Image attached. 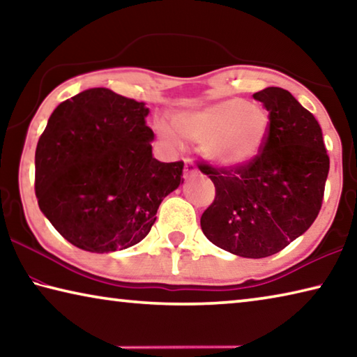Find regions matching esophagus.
Masks as SVG:
<instances>
[{"mask_svg": "<svg viewBox=\"0 0 357 357\" xmlns=\"http://www.w3.org/2000/svg\"><path fill=\"white\" fill-rule=\"evenodd\" d=\"M195 174H197L195 164H193L192 160H185V164H184V176L185 178H192V176H195Z\"/></svg>", "mask_w": 357, "mask_h": 357, "instance_id": "34e87169", "label": "esophagus"}]
</instances>
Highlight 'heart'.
Returning <instances> with one entry per match:
<instances>
[{"instance_id": "1", "label": "heart", "mask_w": 357, "mask_h": 357, "mask_svg": "<svg viewBox=\"0 0 357 357\" xmlns=\"http://www.w3.org/2000/svg\"><path fill=\"white\" fill-rule=\"evenodd\" d=\"M173 124L185 140L203 143L208 159L220 167H241L250 162L269 134V116L264 108L239 98L179 113ZM159 134L172 146L178 144L168 126L159 124Z\"/></svg>"}]
</instances>
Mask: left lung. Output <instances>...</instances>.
Segmentation results:
<instances>
[{"label":"left lung","instance_id":"obj_1","mask_svg":"<svg viewBox=\"0 0 357 357\" xmlns=\"http://www.w3.org/2000/svg\"><path fill=\"white\" fill-rule=\"evenodd\" d=\"M269 112V134L257 157L241 167L200 162L215 187L202 215L211 243L244 258H264L305 233L321 209L329 155L315 116L287 89L253 94Z\"/></svg>","mask_w":357,"mask_h":357}]
</instances>
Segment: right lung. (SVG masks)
<instances>
[{"label":"right lung","mask_w":357,"mask_h":357,"mask_svg":"<svg viewBox=\"0 0 357 357\" xmlns=\"http://www.w3.org/2000/svg\"><path fill=\"white\" fill-rule=\"evenodd\" d=\"M143 102L107 88L59 104L36 148L39 208L78 249L107 253L140 243L164 198L184 183V162L153 157Z\"/></svg>","instance_id":"1"}]
</instances>
